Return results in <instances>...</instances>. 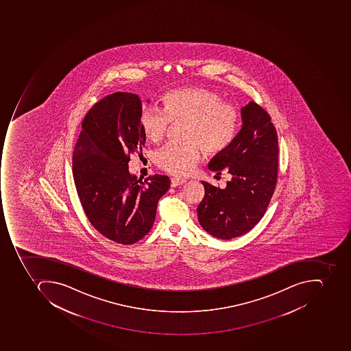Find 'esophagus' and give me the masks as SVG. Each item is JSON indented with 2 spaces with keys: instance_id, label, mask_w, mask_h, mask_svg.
Listing matches in <instances>:
<instances>
[{
  "instance_id": "1",
  "label": "esophagus",
  "mask_w": 351,
  "mask_h": 351,
  "mask_svg": "<svg viewBox=\"0 0 351 351\" xmlns=\"http://www.w3.org/2000/svg\"><path fill=\"white\" fill-rule=\"evenodd\" d=\"M186 182V179L184 178H178V177H174V178L171 179V186H182Z\"/></svg>"
}]
</instances>
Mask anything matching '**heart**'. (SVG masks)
Listing matches in <instances>:
<instances>
[{"label":"heart","instance_id":"b5f03b06","mask_svg":"<svg viewBox=\"0 0 351 351\" xmlns=\"http://www.w3.org/2000/svg\"><path fill=\"white\" fill-rule=\"evenodd\" d=\"M186 122V144H169L158 150L156 163L169 174L186 176L206 154L223 152L237 136L239 114L235 107L224 103L220 93L205 87L172 90L161 97L160 110L146 107L139 117V125L149 142H161L169 122Z\"/></svg>","mask_w":351,"mask_h":351}]
</instances>
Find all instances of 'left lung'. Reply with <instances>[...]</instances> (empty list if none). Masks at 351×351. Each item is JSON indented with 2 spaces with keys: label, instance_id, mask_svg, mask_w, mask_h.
<instances>
[{
  "label": "left lung",
  "instance_id": "left-lung-1",
  "mask_svg": "<svg viewBox=\"0 0 351 351\" xmlns=\"http://www.w3.org/2000/svg\"><path fill=\"white\" fill-rule=\"evenodd\" d=\"M243 125L208 169L231 179L217 188L202 182L205 195L197 206L202 228L219 239L241 237L261 220L273 197L278 174V138L269 114L256 103L241 110Z\"/></svg>",
  "mask_w": 351,
  "mask_h": 351
}]
</instances>
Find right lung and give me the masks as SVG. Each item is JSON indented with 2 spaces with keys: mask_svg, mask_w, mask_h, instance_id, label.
I'll use <instances>...</instances> for the list:
<instances>
[{
  "mask_svg": "<svg viewBox=\"0 0 351 351\" xmlns=\"http://www.w3.org/2000/svg\"><path fill=\"white\" fill-rule=\"evenodd\" d=\"M142 101L114 93L93 105L82 120L73 154V176L86 216L114 243L132 245L150 231L158 201L171 180L154 175L142 182L129 172L130 156L142 154Z\"/></svg>",
  "mask_w": 351,
  "mask_h": 351,
  "instance_id": "1",
  "label": "right lung"
}]
</instances>
